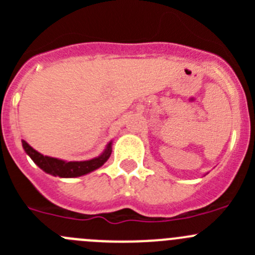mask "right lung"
<instances>
[{"label": "right lung", "mask_w": 255, "mask_h": 255, "mask_svg": "<svg viewBox=\"0 0 255 255\" xmlns=\"http://www.w3.org/2000/svg\"><path fill=\"white\" fill-rule=\"evenodd\" d=\"M22 147L26 153L31 157V160L34 161L42 171L49 175L59 176V177H79V176L87 175V173L103 166L112 153V141L107 144L106 149L101 156L88 161H70V162L54 158V157L44 156L36 149L32 148L26 141H22Z\"/></svg>", "instance_id": "1"}]
</instances>
